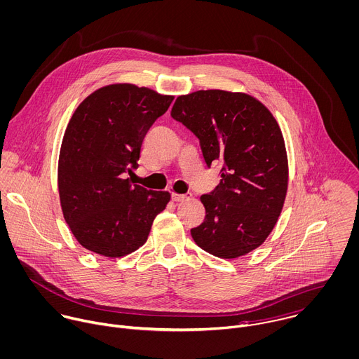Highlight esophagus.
Masks as SVG:
<instances>
[{"instance_id": "obj_1", "label": "esophagus", "mask_w": 359, "mask_h": 359, "mask_svg": "<svg viewBox=\"0 0 359 359\" xmlns=\"http://www.w3.org/2000/svg\"><path fill=\"white\" fill-rule=\"evenodd\" d=\"M191 194H177V193H172V200L173 201H184L187 198H190Z\"/></svg>"}]
</instances>
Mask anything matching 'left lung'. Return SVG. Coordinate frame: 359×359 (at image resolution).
Returning <instances> with one entry per match:
<instances>
[{
    "label": "left lung",
    "instance_id": "1",
    "mask_svg": "<svg viewBox=\"0 0 359 359\" xmlns=\"http://www.w3.org/2000/svg\"><path fill=\"white\" fill-rule=\"evenodd\" d=\"M170 115L200 141L207 166L221 163L219 184L201 196L205 218L191 228L205 252L233 259L268 238L287 191V155L271 111L244 93L200 90L180 95Z\"/></svg>",
    "mask_w": 359,
    "mask_h": 359
}]
</instances>
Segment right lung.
<instances>
[{"label":"right lung","mask_w":359,"mask_h":359,"mask_svg":"<svg viewBox=\"0 0 359 359\" xmlns=\"http://www.w3.org/2000/svg\"><path fill=\"white\" fill-rule=\"evenodd\" d=\"M173 95L134 84L91 93L66 128L57 168L63 217L86 250L126 257L142 247L155 217L170 200L126 179L138 168L141 147Z\"/></svg>","instance_id":"add662e5"}]
</instances>
